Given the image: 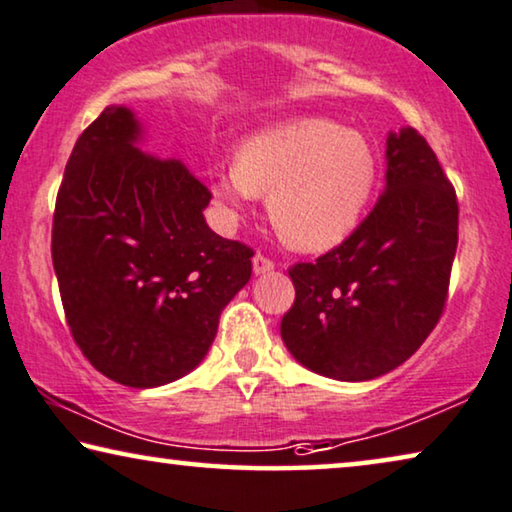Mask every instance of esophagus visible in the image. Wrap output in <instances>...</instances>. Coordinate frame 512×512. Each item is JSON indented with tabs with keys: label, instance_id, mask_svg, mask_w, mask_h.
I'll return each instance as SVG.
<instances>
[{
	"label": "esophagus",
	"instance_id": "esophagus-1",
	"mask_svg": "<svg viewBox=\"0 0 512 512\" xmlns=\"http://www.w3.org/2000/svg\"><path fill=\"white\" fill-rule=\"evenodd\" d=\"M273 259H269L266 255H262V253H257L255 257H253V271L257 273V276H262V273H269V271H273Z\"/></svg>",
	"mask_w": 512,
	"mask_h": 512
}]
</instances>
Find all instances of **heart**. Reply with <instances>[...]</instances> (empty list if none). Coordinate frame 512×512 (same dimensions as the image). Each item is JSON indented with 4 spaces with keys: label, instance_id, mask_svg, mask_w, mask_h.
<instances>
[{
    "label": "heart",
    "instance_id": "heart-1",
    "mask_svg": "<svg viewBox=\"0 0 512 512\" xmlns=\"http://www.w3.org/2000/svg\"><path fill=\"white\" fill-rule=\"evenodd\" d=\"M377 181L368 137L329 119H299L248 137L236 163L211 174L230 213L269 195V216L287 246L305 253L345 241L363 218Z\"/></svg>",
    "mask_w": 512,
    "mask_h": 512
}]
</instances>
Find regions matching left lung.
<instances>
[{
    "label": "left lung",
    "mask_w": 512,
    "mask_h": 512,
    "mask_svg": "<svg viewBox=\"0 0 512 512\" xmlns=\"http://www.w3.org/2000/svg\"><path fill=\"white\" fill-rule=\"evenodd\" d=\"M386 190L340 246L289 269L296 299L280 322L296 361L365 381L423 345L446 308L457 250V195L414 128L386 140Z\"/></svg>",
    "instance_id": "1"
}]
</instances>
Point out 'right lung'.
Wrapping results in <instances>:
<instances>
[{"label":"right lung","instance_id":"obj_1","mask_svg":"<svg viewBox=\"0 0 512 512\" xmlns=\"http://www.w3.org/2000/svg\"><path fill=\"white\" fill-rule=\"evenodd\" d=\"M137 137L121 105L78 137L52 216V266L87 361L117 384L154 388L207 356L255 253L211 232V190L181 160L142 154Z\"/></svg>","mask_w":512,"mask_h":512}]
</instances>
